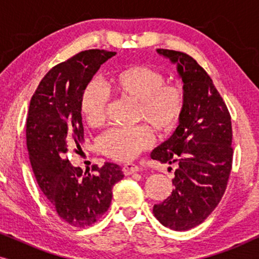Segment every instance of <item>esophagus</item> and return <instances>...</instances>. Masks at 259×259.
<instances>
[{
	"label": "esophagus",
	"mask_w": 259,
	"mask_h": 259,
	"mask_svg": "<svg viewBox=\"0 0 259 259\" xmlns=\"http://www.w3.org/2000/svg\"><path fill=\"white\" fill-rule=\"evenodd\" d=\"M122 171H123V173H125V176H130L134 172L140 171V167L136 164H131V162H127V164L122 166Z\"/></svg>",
	"instance_id": "obj_1"
}]
</instances>
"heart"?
<instances>
[{"instance_id": "b5f03b06", "label": "heart", "mask_w": 259, "mask_h": 259, "mask_svg": "<svg viewBox=\"0 0 259 259\" xmlns=\"http://www.w3.org/2000/svg\"><path fill=\"white\" fill-rule=\"evenodd\" d=\"M165 81L160 70L133 65L113 74L105 88L112 97L136 102L134 121L147 123L159 134H168L182 119L186 95L182 84ZM80 113L91 127L98 128L105 123L107 98L97 83L91 82L82 92ZM147 125L109 130L99 139V151L116 161L133 160L154 141L153 131Z\"/></svg>"}]
</instances>
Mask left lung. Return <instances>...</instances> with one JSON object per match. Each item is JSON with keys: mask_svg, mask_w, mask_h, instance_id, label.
I'll use <instances>...</instances> for the list:
<instances>
[{"mask_svg": "<svg viewBox=\"0 0 259 259\" xmlns=\"http://www.w3.org/2000/svg\"><path fill=\"white\" fill-rule=\"evenodd\" d=\"M177 63L186 102L173 136L151 153L153 160L177 164L175 190L153 206L166 228L186 231L206 219L221 201L232 168L231 115L210 75L192 56L157 49Z\"/></svg>", "mask_w": 259, "mask_h": 259, "instance_id": "left-lung-1", "label": "left lung"}]
</instances>
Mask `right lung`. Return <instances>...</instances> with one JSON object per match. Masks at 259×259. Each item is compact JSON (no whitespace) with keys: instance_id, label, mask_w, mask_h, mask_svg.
I'll return each mask as SVG.
<instances>
[{"instance_id":"add662e5","label":"right lung","mask_w":259,"mask_h":259,"mask_svg":"<svg viewBox=\"0 0 259 259\" xmlns=\"http://www.w3.org/2000/svg\"><path fill=\"white\" fill-rule=\"evenodd\" d=\"M116 54L104 49L80 52L46 74L33 94L26 123L27 150L35 178L63 222L75 228L97 223L123 178L119 165L105 162L83 172L67 158L83 140L80 99L102 63Z\"/></svg>"}]
</instances>
